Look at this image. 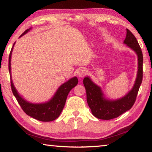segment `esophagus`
<instances>
[{"label": "esophagus", "instance_id": "obj_1", "mask_svg": "<svg viewBox=\"0 0 152 152\" xmlns=\"http://www.w3.org/2000/svg\"><path fill=\"white\" fill-rule=\"evenodd\" d=\"M86 69L82 68V69H80V70L78 71V74H78V76L80 78H82L86 75Z\"/></svg>", "mask_w": 152, "mask_h": 152}]
</instances>
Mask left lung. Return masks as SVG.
Masks as SVG:
<instances>
[{
	"mask_svg": "<svg viewBox=\"0 0 152 152\" xmlns=\"http://www.w3.org/2000/svg\"><path fill=\"white\" fill-rule=\"evenodd\" d=\"M123 43L135 51L137 56L138 70L134 85L124 96L116 100L105 98L102 89L92 82L89 76L83 80L86 91V100L92 115L100 119L109 120L118 117L127 111L134 104L143 78V54L134 35L127 29L125 39Z\"/></svg>",
	"mask_w": 152,
	"mask_h": 152,
	"instance_id": "1",
	"label": "left lung"
}]
</instances>
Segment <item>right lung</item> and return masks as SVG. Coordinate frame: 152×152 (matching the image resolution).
<instances>
[{
    "label": "right lung",
    "mask_w": 152,
    "mask_h": 152,
    "mask_svg": "<svg viewBox=\"0 0 152 152\" xmlns=\"http://www.w3.org/2000/svg\"><path fill=\"white\" fill-rule=\"evenodd\" d=\"M31 28L27 29L19 37H22L23 35L29 31ZM15 43L11 49V53L9 55V70L11 76V89L14 96L16 97L18 102L20 104V107L23 110V111L26 113L27 115L31 117L34 119L41 121L48 122L52 121L60 116V113L62 111L66 103V101L68 96V94L70 91L74 87H75L78 82V80L77 77L74 76L70 78L69 80L66 82L65 83L59 87L57 91L53 95V97L45 102L43 103H31L25 100L19 94V92L15 88L13 84V82L11 78V55L12 51L13 50Z\"/></svg>",
    "instance_id": "1"
}]
</instances>
